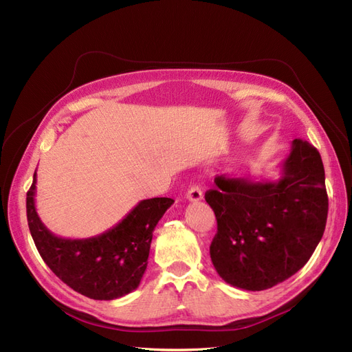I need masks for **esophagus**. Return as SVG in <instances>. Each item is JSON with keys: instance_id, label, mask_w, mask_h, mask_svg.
Instances as JSON below:
<instances>
[{"instance_id": "1", "label": "esophagus", "mask_w": 352, "mask_h": 352, "mask_svg": "<svg viewBox=\"0 0 352 352\" xmlns=\"http://www.w3.org/2000/svg\"><path fill=\"white\" fill-rule=\"evenodd\" d=\"M186 198L189 201H192V202L201 201L202 199V190H201V188L198 185H190L189 189H188V192H186Z\"/></svg>"}]
</instances>
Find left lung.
Instances as JSON below:
<instances>
[{
	"instance_id": "1",
	"label": "left lung",
	"mask_w": 352,
	"mask_h": 352,
	"mask_svg": "<svg viewBox=\"0 0 352 352\" xmlns=\"http://www.w3.org/2000/svg\"><path fill=\"white\" fill-rule=\"evenodd\" d=\"M280 177H214L206 201L217 219L210 257L220 278L245 291H264L302 269L320 242L329 201L322 157L294 140Z\"/></svg>"
}]
</instances>
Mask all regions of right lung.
Listing matches in <instances>:
<instances>
[{
	"instance_id": "obj_1",
	"label": "right lung",
	"mask_w": 352,
	"mask_h": 352,
	"mask_svg": "<svg viewBox=\"0 0 352 352\" xmlns=\"http://www.w3.org/2000/svg\"><path fill=\"white\" fill-rule=\"evenodd\" d=\"M36 170L28 190L26 212L30 235L42 260L73 291L92 300L110 301L135 291L146 270L153 232L172 198L144 199L122 221L101 235L70 239L50 232L36 207Z\"/></svg>"
}]
</instances>
